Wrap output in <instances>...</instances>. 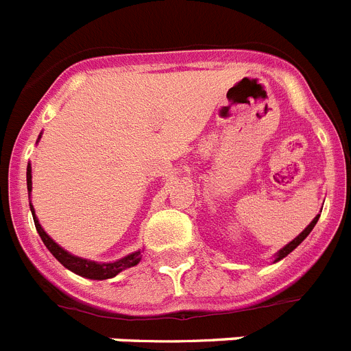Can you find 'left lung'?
I'll return each mask as SVG.
<instances>
[{"mask_svg": "<svg viewBox=\"0 0 351 351\" xmlns=\"http://www.w3.org/2000/svg\"><path fill=\"white\" fill-rule=\"evenodd\" d=\"M318 220H319V215H316V217L313 218V221H311L309 226L305 227L304 230H302L300 234L296 236V238L293 239V241H289V243H287L286 247H282V248H280V250H278L277 254H275V259H274V263H278V261H280V259H284V257H286L287 254H291L293 250H295V248L298 247V245H300L302 241H304V239L307 238V236L311 234V230L314 229V226H316V221H318Z\"/></svg>", "mask_w": 351, "mask_h": 351, "instance_id": "obj_1", "label": "left lung"}]
</instances>
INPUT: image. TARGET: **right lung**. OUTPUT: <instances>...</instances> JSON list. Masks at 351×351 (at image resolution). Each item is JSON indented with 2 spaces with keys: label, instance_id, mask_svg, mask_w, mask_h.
I'll use <instances>...</instances> for the list:
<instances>
[{
  "label": "right lung",
  "instance_id": "add662e5",
  "mask_svg": "<svg viewBox=\"0 0 351 351\" xmlns=\"http://www.w3.org/2000/svg\"><path fill=\"white\" fill-rule=\"evenodd\" d=\"M40 136L42 133L38 134V140H40ZM26 184H28V197L32 199V165L29 163H28V169H26ZM29 209H32L33 221H35L38 236L42 238V241H44V245L47 247V250H49V252L53 254V256H55L56 259L65 266V268L74 271L76 275H82V277L85 278H92V280H106V278H113L115 275L124 271V269L133 268V266L138 265L140 259H142L140 250H136V252L130 254V256H125L122 257V259H117V261H112V263H97V261L85 259V257L74 256V254L67 252L65 248L60 247L55 239L51 238L46 230L42 229L40 221H38V218L35 217V209H33L32 200H29Z\"/></svg>",
  "mask_w": 351,
  "mask_h": 351
}]
</instances>
